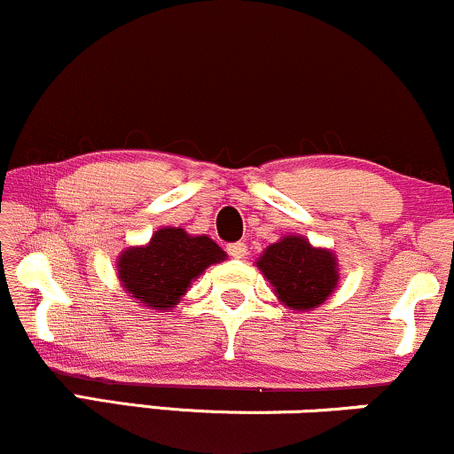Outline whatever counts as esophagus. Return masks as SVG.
Instances as JSON below:
<instances>
[{
  "label": "esophagus",
  "mask_w": 454,
  "mask_h": 454,
  "mask_svg": "<svg viewBox=\"0 0 454 454\" xmlns=\"http://www.w3.org/2000/svg\"><path fill=\"white\" fill-rule=\"evenodd\" d=\"M227 253L231 254L233 259H244V257H247V244H244V242H233V244H229Z\"/></svg>",
  "instance_id": "esophagus-1"
}]
</instances>
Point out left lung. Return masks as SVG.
Instances as JSON below:
<instances>
[{"label":"left lung","instance_id":"8db88e82","mask_svg":"<svg viewBox=\"0 0 454 454\" xmlns=\"http://www.w3.org/2000/svg\"><path fill=\"white\" fill-rule=\"evenodd\" d=\"M276 297L291 310H312L338 286V259L332 250L312 247L303 236H285L257 259Z\"/></svg>","mask_w":454,"mask_h":454}]
</instances>
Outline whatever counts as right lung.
<instances>
[{
	"mask_svg": "<svg viewBox=\"0 0 454 454\" xmlns=\"http://www.w3.org/2000/svg\"><path fill=\"white\" fill-rule=\"evenodd\" d=\"M227 254L212 238L189 236L180 227H161L146 247L122 250L116 268L129 295L151 310H172L191 282Z\"/></svg>",
	"mask_w": 454,
	"mask_h": 454,
	"instance_id": "obj_1",
	"label": "right lung"
}]
</instances>
